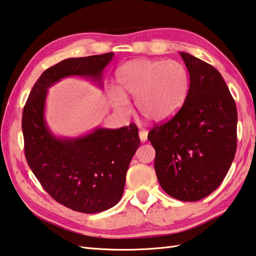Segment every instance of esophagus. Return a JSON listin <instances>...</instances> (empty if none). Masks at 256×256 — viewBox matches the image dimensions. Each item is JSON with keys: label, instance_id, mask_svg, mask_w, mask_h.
<instances>
[{"label": "esophagus", "instance_id": "obj_1", "mask_svg": "<svg viewBox=\"0 0 256 256\" xmlns=\"http://www.w3.org/2000/svg\"><path fill=\"white\" fill-rule=\"evenodd\" d=\"M138 136H140L141 142H146L148 138V131H146V130H141V131L138 132Z\"/></svg>", "mask_w": 256, "mask_h": 256}]
</instances>
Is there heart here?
<instances>
[{
  "mask_svg": "<svg viewBox=\"0 0 256 256\" xmlns=\"http://www.w3.org/2000/svg\"><path fill=\"white\" fill-rule=\"evenodd\" d=\"M118 90L108 92L110 100L120 110L128 108L126 96L136 98L143 118L164 122L182 108L187 98L190 77L184 64L176 60L136 59L123 64L116 72Z\"/></svg>",
  "mask_w": 256,
  "mask_h": 256,
  "instance_id": "obj_1",
  "label": "heart"
}]
</instances>
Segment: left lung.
<instances>
[{"instance_id":"left-lung-1","label":"left lung","mask_w":256,"mask_h":256,"mask_svg":"<svg viewBox=\"0 0 256 256\" xmlns=\"http://www.w3.org/2000/svg\"><path fill=\"white\" fill-rule=\"evenodd\" d=\"M190 77L182 108L148 134L156 148L154 169L161 188L181 202H197L218 188L238 146V110L216 68L180 52Z\"/></svg>"}]
</instances>
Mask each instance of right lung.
Returning <instances> with one entry per match:
<instances>
[{
	"label": "right lung",
	"instance_id": "obj_1",
	"mask_svg": "<svg viewBox=\"0 0 256 256\" xmlns=\"http://www.w3.org/2000/svg\"><path fill=\"white\" fill-rule=\"evenodd\" d=\"M113 52L69 58L42 72L22 114L28 164L56 202L72 210L95 214L112 208L123 196L130 162L140 146L136 125L102 128L80 138H57L44 120L48 88L62 78L84 76L98 86Z\"/></svg>",
	"mask_w": 256,
	"mask_h": 256
}]
</instances>
